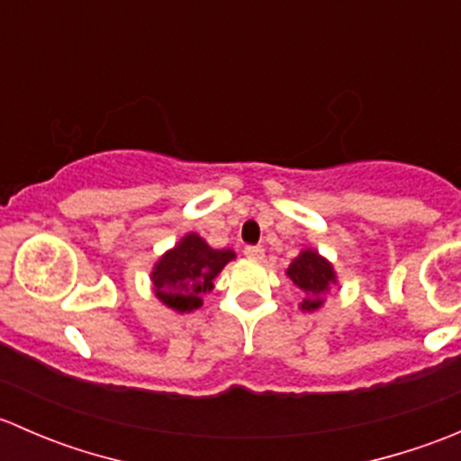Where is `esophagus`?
I'll return each instance as SVG.
<instances>
[{"label": "esophagus", "instance_id": "esophagus-1", "mask_svg": "<svg viewBox=\"0 0 461 461\" xmlns=\"http://www.w3.org/2000/svg\"><path fill=\"white\" fill-rule=\"evenodd\" d=\"M245 257L252 260H260L265 257V249L260 248V245H248V248H245Z\"/></svg>", "mask_w": 461, "mask_h": 461}]
</instances>
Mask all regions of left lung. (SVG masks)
<instances>
[{"instance_id":"obj_1","label":"left lung","mask_w":461,"mask_h":461,"mask_svg":"<svg viewBox=\"0 0 461 461\" xmlns=\"http://www.w3.org/2000/svg\"><path fill=\"white\" fill-rule=\"evenodd\" d=\"M287 278L305 294L301 310L314 312L321 308V296L337 283V274L330 260H325L317 249H303L287 267Z\"/></svg>"}]
</instances>
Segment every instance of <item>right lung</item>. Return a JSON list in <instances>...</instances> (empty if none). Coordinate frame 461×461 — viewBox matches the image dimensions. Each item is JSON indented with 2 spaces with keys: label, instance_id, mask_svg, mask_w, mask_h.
I'll return each instance as SVG.
<instances>
[{
  "label": "right lung",
  "instance_id": "obj_1",
  "mask_svg": "<svg viewBox=\"0 0 461 461\" xmlns=\"http://www.w3.org/2000/svg\"><path fill=\"white\" fill-rule=\"evenodd\" d=\"M234 258L231 249L209 248L192 231L153 265V292L167 308L180 314L194 312L203 305L204 292L213 290V278Z\"/></svg>",
  "mask_w": 461,
  "mask_h": 461
}]
</instances>
